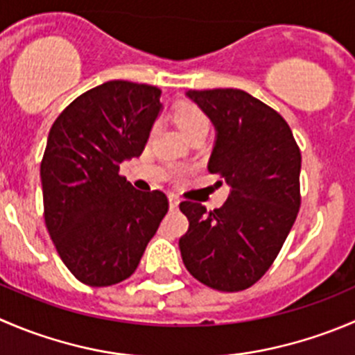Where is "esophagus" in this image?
I'll return each instance as SVG.
<instances>
[{
	"label": "esophagus",
	"mask_w": 355,
	"mask_h": 355,
	"mask_svg": "<svg viewBox=\"0 0 355 355\" xmlns=\"http://www.w3.org/2000/svg\"><path fill=\"white\" fill-rule=\"evenodd\" d=\"M168 199H170V208L177 209L178 205H180V199H178V196L177 194H170V196H168Z\"/></svg>",
	"instance_id": "1"
}]
</instances>
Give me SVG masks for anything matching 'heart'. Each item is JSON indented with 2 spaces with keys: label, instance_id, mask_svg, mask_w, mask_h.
Listing matches in <instances>:
<instances>
[{
  "label": "heart",
  "instance_id": "1",
  "mask_svg": "<svg viewBox=\"0 0 355 355\" xmlns=\"http://www.w3.org/2000/svg\"><path fill=\"white\" fill-rule=\"evenodd\" d=\"M173 121L178 126L184 137L192 135L198 132H208L209 121L205 112L194 104H182L177 111L173 112Z\"/></svg>",
  "mask_w": 355,
  "mask_h": 355
}]
</instances>
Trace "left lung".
<instances>
[{
	"instance_id": "8db88e82",
	"label": "left lung",
	"mask_w": 355,
	"mask_h": 355,
	"mask_svg": "<svg viewBox=\"0 0 355 355\" xmlns=\"http://www.w3.org/2000/svg\"><path fill=\"white\" fill-rule=\"evenodd\" d=\"M215 126L209 173L230 187L222 208L184 201L189 230L180 237L189 272L218 291H241L263 276L300 209L302 156L283 116L236 88L189 90ZM222 184V182H220Z\"/></svg>"
}]
</instances>
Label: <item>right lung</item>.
<instances>
[{"mask_svg": "<svg viewBox=\"0 0 355 355\" xmlns=\"http://www.w3.org/2000/svg\"><path fill=\"white\" fill-rule=\"evenodd\" d=\"M161 90L116 79L79 95L55 119L41 161L44 223L62 261L88 286L135 272L168 211L161 191H137L119 164L139 157Z\"/></svg>", "mask_w": 355, "mask_h": 355, "instance_id": "right-lung-1", "label": "right lung"}]
</instances>
